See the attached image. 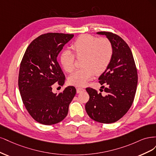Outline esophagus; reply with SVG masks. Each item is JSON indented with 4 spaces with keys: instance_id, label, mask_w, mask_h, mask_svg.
<instances>
[{
    "instance_id": "obj_1",
    "label": "esophagus",
    "mask_w": 156,
    "mask_h": 156,
    "mask_svg": "<svg viewBox=\"0 0 156 156\" xmlns=\"http://www.w3.org/2000/svg\"><path fill=\"white\" fill-rule=\"evenodd\" d=\"M85 91V89L84 88H82V87H78L76 89V91L78 93H82L83 91Z\"/></svg>"
}]
</instances>
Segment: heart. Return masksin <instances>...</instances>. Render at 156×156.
<instances>
[{
    "mask_svg": "<svg viewBox=\"0 0 156 156\" xmlns=\"http://www.w3.org/2000/svg\"><path fill=\"white\" fill-rule=\"evenodd\" d=\"M71 48L77 58H82L81 65L83 67L69 78V83L76 86H83L95 74L104 73L113 57V47L108 39H98L89 35L78 37L72 44ZM74 55L69 50H65L60 55V62L67 73L74 71Z\"/></svg>",
    "mask_w": 156,
    "mask_h": 156,
    "instance_id": "b5f03b06",
    "label": "heart"
}]
</instances>
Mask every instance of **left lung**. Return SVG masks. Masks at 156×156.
Instances as JSON below:
<instances>
[{"instance_id":"obj_1","label":"left lung","mask_w":156,"mask_h":156,"mask_svg":"<svg viewBox=\"0 0 156 156\" xmlns=\"http://www.w3.org/2000/svg\"><path fill=\"white\" fill-rule=\"evenodd\" d=\"M111 42L113 53L108 68L100 75L99 83L105 95L92 88H86L89 95L85 110L97 122L110 124L117 121L128 112L133 102L137 85V71L132 52L127 43L117 35L99 32Z\"/></svg>"}]
</instances>
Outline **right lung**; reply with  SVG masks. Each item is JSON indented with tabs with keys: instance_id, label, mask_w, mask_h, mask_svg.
Returning a JSON list of instances; mask_svg holds the SVG:
<instances>
[{
	"instance_id": "obj_1",
	"label": "right lung",
	"mask_w": 156,
	"mask_h": 156,
	"mask_svg": "<svg viewBox=\"0 0 156 156\" xmlns=\"http://www.w3.org/2000/svg\"><path fill=\"white\" fill-rule=\"evenodd\" d=\"M73 37V34H43L29 44L24 54L19 89L25 108L39 123L52 125L61 122L67 115L69 104L76 93L73 86L65 87L59 94L52 92L53 84L65 83L57 57Z\"/></svg>"
}]
</instances>
